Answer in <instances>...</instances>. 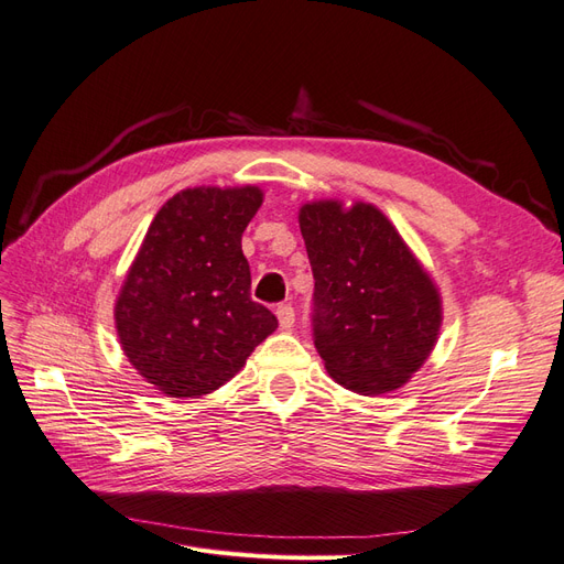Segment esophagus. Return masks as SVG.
I'll return each mask as SVG.
<instances>
[{
  "label": "esophagus",
  "instance_id": "34e87169",
  "mask_svg": "<svg viewBox=\"0 0 564 564\" xmlns=\"http://www.w3.org/2000/svg\"><path fill=\"white\" fill-rule=\"evenodd\" d=\"M278 319H280V327L282 329H292L294 327V319H296V313H294V308L289 303H282V305H278Z\"/></svg>",
  "mask_w": 564,
  "mask_h": 564
}]
</instances>
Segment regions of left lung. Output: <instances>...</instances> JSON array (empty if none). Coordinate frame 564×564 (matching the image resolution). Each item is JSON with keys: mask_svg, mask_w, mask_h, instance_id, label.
Instances as JSON below:
<instances>
[{"mask_svg": "<svg viewBox=\"0 0 564 564\" xmlns=\"http://www.w3.org/2000/svg\"><path fill=\"white\" fill-rule=\"evenodd\" d=\"M299 224L315 278V348L329 377L360 395L398 390L437 340V286L373 204L311 202Z\"/></svg>", "mask_w": 564, "mask_h": 564, "instance_id": "8db88e82", "label": "left lung"}]
</instances>
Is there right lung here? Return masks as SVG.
<instances>
[{
  "label": "right lung",
  "mask_w": 564,
  "mask_h": 564,
  "mask_svg": "<svg viewBox=\"0 0 564 564\" xmlns=\"http://www.w3.org/2000/svg\"><path fill=\"white\" fill-rule=\"evenodd\" d=\"M263 204L256 185L187 187L152 218L115 303L133 369L169 398L230 381L278 317L251 301L242 232Z\"/></svg>",
  "instance_id": "right-lung-1"
}]
</instances>
